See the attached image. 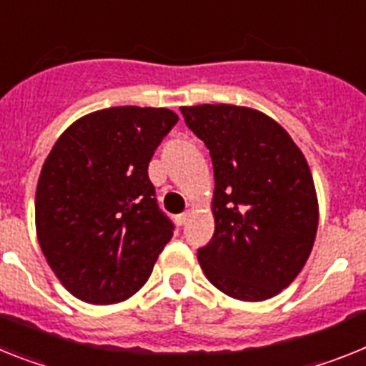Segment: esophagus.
<instances>
[{"instance_id":"obj_1","label":"esophagus","mask_w":366,"mask_h":366,"mask_svg":"<svg viewBox=\"0 0 366 366\" xmlns=\"http://www.w3.org/2000/svg\"><path fill=\"white\" fill-rule=\"evenodd\" d=\"M189 218H190V213H189V211H185V213L177 214V217H176L177 226H185L187 222H189Z\"/></svg>"}]
</instances>
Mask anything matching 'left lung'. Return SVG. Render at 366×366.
I'll use <instances>...</instances> for the list:
<instances>
[{
  "mask_svg": "<svg viewBox=\"0 0 366 366\" xmlns=\"http://www.w3.org/2000/svg\"><path fill=\"white\" fill-rule=\"evenodd\" d=\"M214 168V233L198 249L207 280L231 298L261 302L304 268L318 227L304 153L272 118L237 105L181 107Z\"/></svg>",
  "mask_w": 366,
  "mask_h": 366,
  "instance_id": "left-lung-1",
  "label": "left lung"
}]
</instances>
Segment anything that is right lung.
Masks as SVG:
<instances>
[{"instance_id": "add662e5", "label": "right lung", "mask_w": 366, "mask_h": 366, "mask_svg": "<svg viewBox=\"0 0 366 366\" xmlns=\"http://www.w3.org/2000/svg\"><path fill=\"white\" fill-rule=\"evenodd\" d=\"M177 120L170 109L131 105L90 112L59 137L44 162L36 237L55 276L86 304L135 295L174 235L148 164Z\"/></svg>"}]
</instances>
